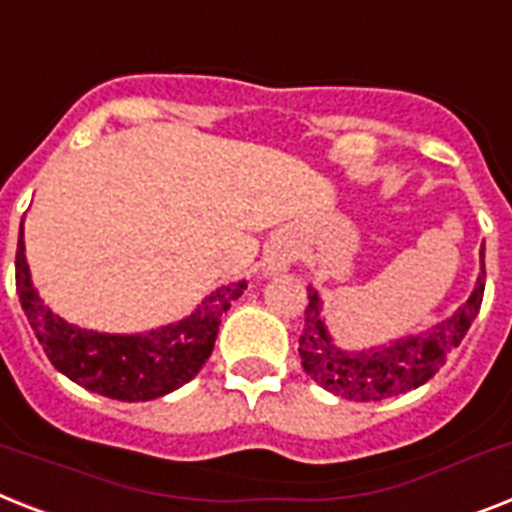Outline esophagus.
Segmentation results:
<instances>
[{"label": "esophagus", "instance_id": "esophagus-1", "mask_svg": "<svg viewBox=\"0 0 512 512\" xmlns=\"http://www.w3.org/2000/svg\"><path fill=\"white\" fill-rule=\"evenodd\" d=\"M294 260V247L289 242H276L268 249L265 255V276H273V273H284Z\"/></svg>", "mask_w": 512, "mask_h": 512}]
</instances>
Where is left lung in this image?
Wrapping results in <instances>:
<instances>
[{"label":"left lung","instance_id":"left-lung-1","mask_svg":"<svg viewBox=\"0 0 512 512\" xmlns=\"http://www.w3.org/2000/svg\"><path fill=\"white\" fill-rule=\"evenodd\" d=\"M484 278V247H481V273L476 286L455 313L421 334L400 336L394 342L360 352L336 347L323 321L321 294L313 286H307L310 302L305 310V328L299 336L302 368L326 392L355 402H378L418 389L447 363L450 352L468 334L484 299Z\"/></svg>","mask_w":512,"mask_h":512}]
</instances>
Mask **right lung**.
I'll return each mask as SVG.
<instances>
[{"mask_svg":"<svg viewBox=\"0 0 512 512\" xmlns=\"http://www.w3.org/2000/svg\"><path fill=\"white\" fill-rule=\"evenodd\" d=\"M15 286L33 334L60 373L89 392L120 402H147L176 392L197 376L215 347L220 315L247 289L234 281L215 289L186 318L141 334H102L52 313L31 281L20 223Z\"/></svg>","mask_w":512,"mask_h":512,"instance_id":"right-lung-1","label":"right lung"}]
</instances>
